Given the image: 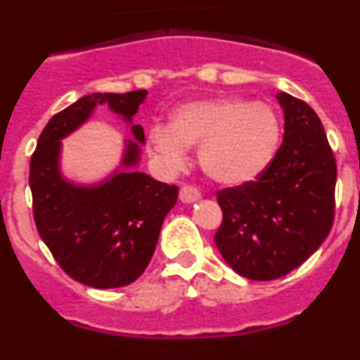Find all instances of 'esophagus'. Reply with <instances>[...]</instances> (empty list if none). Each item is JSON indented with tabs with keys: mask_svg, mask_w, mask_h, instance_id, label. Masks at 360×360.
Here are the masks:
<instances>
[{
	"mask_svg": "<svg viewBox=\"0 0 360 360\" xmlns=\"http://www.w3.org/2000/svg\"><path fill=\"white\" fill-rule=\"evenodd\" d=\"M200 196H202L200 195V191L193 186H184L182 189H180V200H182L184 203L196 202V200H200Z\"/></svg>",
	"mask_w": 360,
	"mask_h": 360,
	"instance_id": "esophagus-1",
	"label": "esophagus"
}]
</instances>
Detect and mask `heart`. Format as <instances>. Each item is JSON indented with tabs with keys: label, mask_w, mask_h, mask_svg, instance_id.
I'll return each mask as SVG.
<instances>
[{
	"label": "heart",
	"mask_w": 360,
	"mask_h": 360,
	"mask_svg": "<svg viewBox=\"0 0 360 360\" xmlns=\"http://www.w3.org/2000/svg\"><path fill=\"white\" fill-rule=\"evenodd\" d=\"M279 142L278 113L269 104L240 97L184 104L173 113L171 126L149 128V144L167 169H184L189 146H200L203 173L227 187L256 180L274 160Z\"/></svg>",
	"instance_id": "1"
}]
</instances>
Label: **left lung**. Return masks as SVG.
<instances>
[{
	"instance_id": "left-lung-1",
	"label": "left lung",
	"mask_w": 360,
	"mask_h": 360,
	"mask_svg": "<svg viewBox=\"0 0 360 360\" xmlns=\"http://www.w3.org/2000/svg\"><path fill=\"white\" fill-rule=\"evenodd\" d=\"M285 135L256 182L218 193L224 221L216 247L234 272L270 281L321 247L333 224L337 165L319 117L307 103L278 94Z\"/></svg>"
}]
</instances>
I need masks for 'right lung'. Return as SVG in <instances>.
<instances>
[{
  "instance_id": "add662e5",
  "label": "right lung",
  "mask_w": 360,
  "mask_h": 360,
  "mask_svg": "<svg viewBox=\"0 0 360 360\" xmlns=\"http://www.w3.org/2000/svg\"><path fill=\"white\" fill-rule=\"evenodd\" d=\"M146 95H84L49 120L32 155L28 182L41 240L66 274L86 287L119 288L141 278L176 203V186L139 171L146 136L141 124L133 126V117ZM103 103L129 124L136 141H124L121 164L104 181L72 183L60 171L62 139Z\"/></svg>"
}]
</instances>
